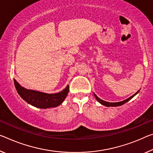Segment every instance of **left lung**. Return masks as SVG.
<instances>
[{"mask_svg":"<svg viewBox=\"0 0 153 153\" xmlns=\"http://www.w3.org/2000/svg\"><path fill=\"white\" fill-rule=\"evenodd\" d=\"M138 93H139V91H138L136 93H135L134 94H133V95H132L131 97H130L129 98L125 99V100L123 101H120V102H116V103H110V102H107V101H105L102 100V99H99V98L97 96L96 94H94V97H95V98H96L98 102L100 103L101 104V105H105V106H106V107H116V106L122 105H123V104H124V103H127V101H129V100H131V99L133 97H134V96L135 95V94H137Z\"/></svg>","mask_w":153,"mask_h":153,"instance_id":"left-lung-1","label":"left lung"}]
</instances>
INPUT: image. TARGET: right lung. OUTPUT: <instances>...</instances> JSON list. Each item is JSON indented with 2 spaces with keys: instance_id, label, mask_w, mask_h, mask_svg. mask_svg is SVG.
Segmentation results:
<instances>
[{
  "instance_id": "obj_1",
  "label": "right lung",
  "mask_w": 153,
  "mask_h": 153,
  "mask_svg": "<svg viewBox=\"0 0 153 153\" xmlns=\"http://www.w3.org/2000/svg\"><path fill=\"white\" fill-rule=\"evenodd\" d=\"M14 84L18 93L24 101L31 105L42 109L54 108L60 105L66 98L69 90V86H67L60 93L48 94L24 88L16 79H14Z\"/></svg>"
}]
</instances>
